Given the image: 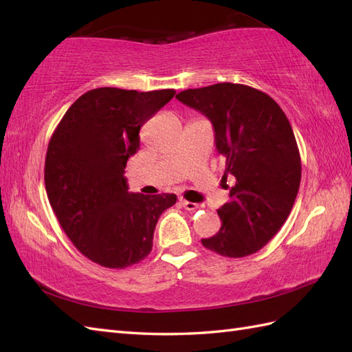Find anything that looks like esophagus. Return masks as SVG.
Instances as JSON below:
<instances>
[{"instance_id":"34e87169","label":"esophagus","mask_w":352,"mask_h":352,"mask_svg":"<svg viewBox=\"0 0 352 352\" xmlns=\"http://www.w3.org/2000/svg\"><path fill=\"white\" fill-rule=\"evenodd\" d=\"M180 203H182V206L186 208V210L193 212V210H197V208H198V204L190 203V201H188V199H183V198H182Z\"/></svg>"}]
</instances>
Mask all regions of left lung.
Here are the masks:
<instances>
[{
	"label": "left lung",
	"instance_id": "left-lung-1",
	"mask_svg": "<svg viewBox=\"0 0 352 352\" xmlns=\"http://www.w3.org/2000/svg\"><path fill=\"white\" fill-rule=\"evenodd\" d=\"M178 101L210 119L216 149L234 178L230 201L218 214V233L201 239L207 250L230 258L251 256L286 222L301 183V157L287 116L267 94L245 85L188 89Z\"/></svg>",
	"mask_w": 352,
	"mask_h": 352
}]
</instances>
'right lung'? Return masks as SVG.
<instances>
[{"label": "right lung", "instance_id": "1", "mask_svg": "<svg viewBox=\"0 0 352 352\" xmlns=\"http://www.w3.org/2000/svg\"><path fill=\"white\" fill-rule=\"evenodd\" d=\"M174 95V89H92L52 133L45 157L50 204L66 236L96 265L124 269L144 260L160 214L175 204L174 193L129 192L124 177L140 145V126Z\"/></svg>", "mask_w": 352, "mask_h": 352}]
</instances>
